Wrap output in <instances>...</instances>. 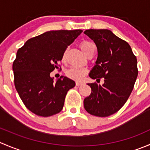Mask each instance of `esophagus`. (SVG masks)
Returning a JSON list of instances; mask_svg holds the SVG:
<instances>
[{"label": "esophagus", "instance_id": "obj_1", "mask_svg": "<svg viewBox=\"0 0 150 150\" xmlns=\"http://www.w3.org/2000/svg\"><path fill=\"white\" fill-rule=\"evenodd\" d=\"M83 83L82 82H80V81H77L76 82V86H81V85H82Z\"/></svg>", "mask_w": 150, "mask_h": 150}]
</instances>
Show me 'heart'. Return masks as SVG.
Segmentation results:
<instances>
[{
  "mask_svg": "<svg viewBox=\"0 0 150 150\" xmlns=\"http://www.w3.org/2000/svg\"><path fill=\"white\" fill-rule=\"evenodd\" d=\"M80 46H81V50L83 51V53L86 55L88 52L91 51L92 50L95 49L94 44L93 43H91V42L87 41V40L81 42V44H80ZM66 56L67 51H64V53L62 54L63 61L65 60ZM86 73H87V69L86 68L78 67H72L69 69H67L66 72L67 76L69 77L71 79L75 80V81H81Z\"/></svg>",
  "mask_w": 150,
  "mask_h": 150,
  "instance_id": "1",
  "label": "heart"
}]
</instances>
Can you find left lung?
Masks as SVG:
<instances>
[{
    "mask_svg": "<svg viewBox=\"0 0 150 150\" xmlns=\"http://www.w3.org/2000/svg\"><path fill=\"white\" fill-rule=\"evenodd\" d=\"M97 47L96 65L89 74L92 79L104 78L102 86L88 83L91 93L83 101L89 114L107 117L117 112L131 95L138 75L137 59L131 46L109 30L84 32Z\"/></svg>",
    "mask_w": 150,
    "mask_h": 150,
    "instance_id": "8db88e82",
    "label": "left lung"
}]
</instances>
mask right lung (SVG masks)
I'll return each mask as SVG.
<instances>
[{
    "label": "right lung",
    "instance_id": "obj_1",
    "mask_svg": "<svg viewBox=\"0 0 150 150\" xmlns=\"http://www.w3.org/2000/svg\"><path fill=\"white\" fill-rule=\"evenodd\" d=\"M82 32L51 30L29 39L17 51L13 62L15 88L34 114L49 117L62 110L67 91L75 83L63 76L55 83L50 73L60 67L64 51Z\"/></svg>",
    "mask_w": 150,
    "mask_h": 150
}]
</instances>
